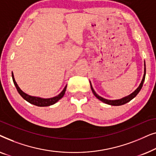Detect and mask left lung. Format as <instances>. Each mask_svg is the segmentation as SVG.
I'll return each instance as SVG.
<instances>
[{
    "label": "left lung",
    "instance_id": "8db88e82",
    "mask_svg": "<svg viewBox=\"0 0 156 156\" xmlns=\"http://www.w3.org/2000/svg\"><path fill=\"white\" fill-rule=\"evenodd\" d=\"M144 67H144V76H143L141 82H140V84L139 86H138V88L136 89L133 93H131V94H129V96H126V97H123V98H122V99H116V100L106 99L103 97H100V96L98 95L95 92V91L94 90V88L92 87V85H91V82H90L91 91H92L94 95L98 99H99L100 101H101L102 102H104V103H105L106 104H108V105L121 106V105H123V104L128 103V102L131 101V99H133V98L138 94V92H139V91H140V89H141V88H142L143 84H144V80H145V77H146V64H145V62H144Z\"/></svg>",
    "mask_w": 156,
    "mask_h": 156
}]
</instances>
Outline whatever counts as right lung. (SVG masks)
<instances>
[{
    "mask_svg": "<svg viewBox=\"0 0 156 156\" xmlns=\"http://www.w3.org/2000/svg\"><path fill=\"white\" fill-rule=\"evenodd\" d=\"M12 81H13V83L16 86L17 91H18V93L20 94V95L22 97L23 99H24L25 101L29 102L30 104H33V105L37 106H49L52 105V104H55L56 102L59 101V99H62L63 97V96L65 95L66 89H67V86L65 87V88L62 91H61V93H59L58 95L56 96V97H52V98H48V99H44V98H41V97H33V96L28 95L27 94L25 93L24 91L21 90L20 87H18V84H17L16 80H15L13 73L12 72Z\"/></svg>",
    "mask_w": 156,
    "mask_h": 156,
    "instance_id": "add662e5",
    "label": "right lung"
}]
</instances>
